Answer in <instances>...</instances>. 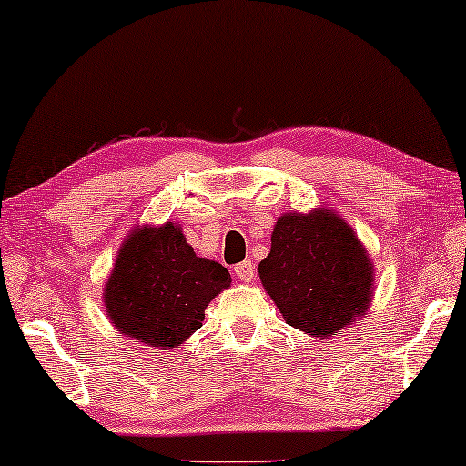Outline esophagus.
<instances>
[{
  "label": "esophagus",
  "instance_id": "obj_1",
  "mask_svg": "<svg viewBox=\"0 0 466 466\" xmlns=\"http://www.w3.org/2000/svg\"><path fill=\"white\" fill-rule=\"evenodd\" d=\"M235 276H238L241 282H252L254 276H257V267H254L252 260H244V263L235 265Z\"/></svg>",
  "mask_w": 466,
  "mask_h": 466
}]
</instances>
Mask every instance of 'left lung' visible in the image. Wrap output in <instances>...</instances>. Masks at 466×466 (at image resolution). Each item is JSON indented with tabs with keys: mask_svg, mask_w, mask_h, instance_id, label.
I'll use <instances>...</instances> for the list:
<instances>
[{
	"mask_svg": "<svg viewBox=\"0 0 466 466\" xmlns=\"http://www.w3.org/2000/svg\"><path fill=\"white\" fill-rule=\"evenodd\" d=\"M258 276L286 324L320 339L365 316L373 263L352 227L330 209L279 216Z\"/></svg>",
	"mask_w": 466,
	"mask_h": 466,
	"instance_id": "obj_1",
	"label": "left lung"
}]
</instances>
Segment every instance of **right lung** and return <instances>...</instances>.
<instances>
[{
    "mask_svg": "<svg viewBox=\"0 0 466 466\" xmlns=\"http://www.w3.org/2000/svg\"><path fill=\"white\" fill-rule=\"evenodd\" d=\"M231 273L197 257L182 228L136 227L114 260L104 305L114 327L152 348H176L201 329L212 299Z\"/></svg>",
    "mask_w": 466,
    "mask_h": 466,
    "instance_id": "add662e5",
    "label": "right lung"
}]
</instances>
